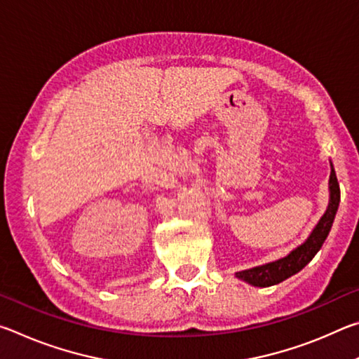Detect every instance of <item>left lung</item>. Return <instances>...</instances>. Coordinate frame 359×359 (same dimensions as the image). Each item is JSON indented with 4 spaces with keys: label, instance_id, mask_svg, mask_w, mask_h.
<instances>
[{
    "label": "left lung",
    "instance_id": "8db88e82",
    "mask_svg": "<svg viewBox=\"0 0 359 359\" xmlns=\"http://www.w3.org/2000/svg\"><path fill=\"white\" fill-rule=\"evenodd\" d=\"M330 191H331V199H330V205H327V210L325 212V215L321 217V220L312 231L311 238L304 242L301 247H297L296 250H293L288 257H285L282 259L253 267V269L236 272V277H239L241 280L253 285V287H271V285L280 283L285 280V278H288L293 274H296V272H299L302 267L306 266L309 261L315 257V255H317L321 245H323L327 234H330L334 217H336V212L339 208L340 188H339L336 171H334L332 165H331V175H330Z\"/></svg>",
    "mask_w": 359,
    "mask_h": 359
}]
</instances>
